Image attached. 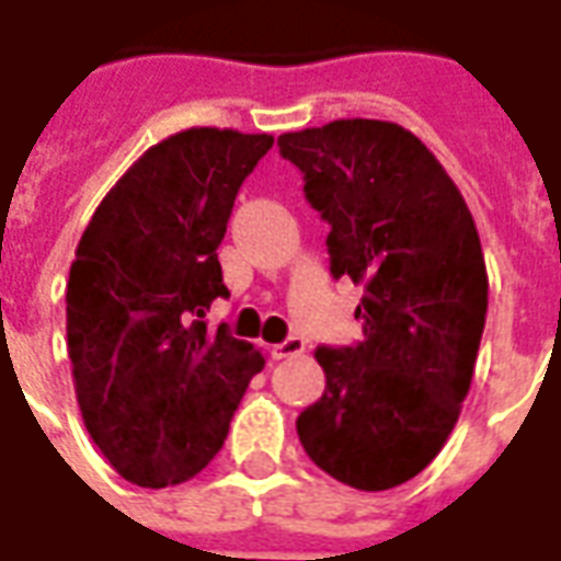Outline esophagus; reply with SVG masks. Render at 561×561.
Returning <instances> with one entry per match:
<instances>
[{"label": "esophagus", "mask_w": 561, "mask_h": 561, "mask_svg": "<svg viewBox=\"0 0 561 561\" xmlns=\"http://www.w3.org/2000/svg\"><path fill=\"white\" fill-rule=\"evenodd\" d=\"M306 352V342L300 340V336H288L285 342H279V345H273V357L276 360H285V357H297V354Z\"/></svg>", "instance_id": "esophagus-1"}]
</instances>
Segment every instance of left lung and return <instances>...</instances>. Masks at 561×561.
<instances>
[{
  "mask_svg": "<svg viewBox=\"0 0 561 561\" xmlns=\"http://www.w3.org/2000/svg\"><path fill=\"white\" fill-rule=\"evenodd\" d=\"M330 221V273L364 285V342L318 348L324 393L297 417L300 445L330 478L378 493L423 471L471 388L486 264L457 183L409 128L333 119L279 135Z\"/></svg>",
  "mask_w": 561,
  "mask_h": 561,
  "instance_id": "8db88e82",
  "label": "left lung"
}]
</instances>
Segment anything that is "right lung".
<instances>
[{
    "label": "right lung",
    "instance_id": "obj_1",
    "mask_svg": "<svg viewBox=\"0 0 561 561\" xmlns=\"http://www.w3.org/2000/svg\"><path fill=\"white\" fill-rule=\"evenodd\" d=\"M273 135L185 128L149 147L92 213L68 273L66 330L87 433L138 486L195 478L219 454L264 354L207 330L228 288L216 249Z\"/></svg>",
    "mask_w": 561,
    "mask_h": 561
}]
</instances>
